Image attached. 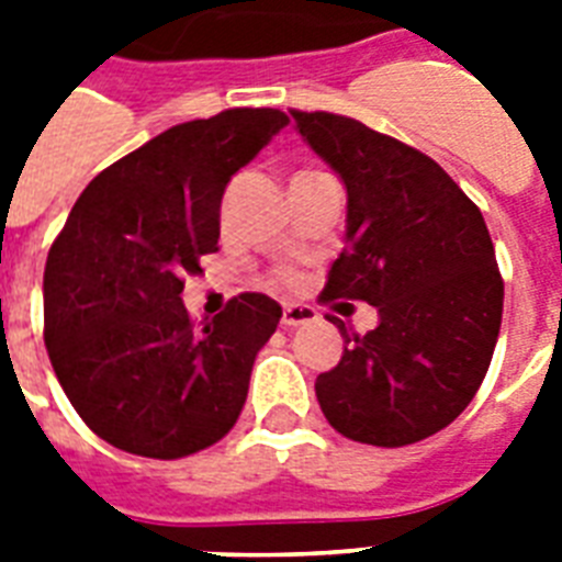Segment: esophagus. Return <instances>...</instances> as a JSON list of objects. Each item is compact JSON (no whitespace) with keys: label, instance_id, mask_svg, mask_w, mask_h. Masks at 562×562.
<instances>
[{"label":"esophagus","instance_id":"obj_1","mask_svg":"<svg viewBox=\"0 0 562 562\" xmlns=\"http://www.w3.org/2000/svg\"><path fill=\"white\" fill-rule=\"evenodd\" d=\"M317 321V312L312 306H285L282 308V326L285 329H297V326H306Z\"/></svg>","mask_w":562,"mask_h":562}]
</instances>
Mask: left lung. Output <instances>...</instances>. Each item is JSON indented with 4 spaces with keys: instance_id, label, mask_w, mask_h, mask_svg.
I'll return each mask as SVG.
<instances>
[{
    "instance_id": "obj_1",
    "label": "left lung",
    "mask_w": 562,
    "mask_h": 562,
    "mask_svg": "<svg viewBox=\"0 0 562 562\" xmlns=\"http://www.w3.org/2000/svg\"><path fill=\"white\" fill-rule=\"evenodd\" d=\"M297 134L347 189L344 254L324 300H364L368 335L315 382L335 431L373 446H408L446 428L487 375L505 282L487 224L461 187L417 148L356 119L291 110Z\"/></svg>"
}]
</instances>
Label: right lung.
<instances>
[{
    "label": "right lung",
    "instance_id": "add662e5",
    "mask_svg": "<svg viewBox=\"0 0 562 562\" xmlns=\"http://www.w3.org/2000/svg\"><path fill=\"white\" fill-rule=\"evenodd\" d=\"M285 125L282 110L233 108L169 127L83 189L48 250V359L83 423L122 452L175 461L236 426L280 303L238 294L194 326L180 294L218 250L227 183Z\"/></svg>",
    "mask_w": 562,
    "mask_h": 562
}]
</instances>
